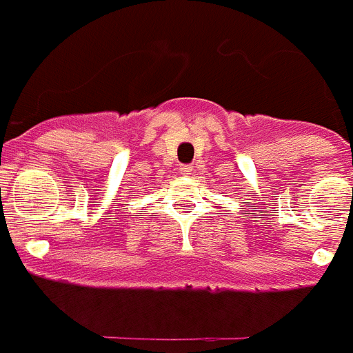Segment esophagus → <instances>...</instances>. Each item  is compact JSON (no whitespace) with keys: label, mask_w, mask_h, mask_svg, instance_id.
<instances>
[{"label":"esophagus","mask_w":353,"mask_h":353,"mask_svg":"<svg viewBox=\"0 0 353 353\" xmlns=\"http://www.w3.org/2000/svg\"><path fill=\"white\" fill-rule=\"evenodd\" d=\"M191 171H192L191 164H183V166H180V173H182L183 176H187V174H191Z\"/></svg>","instance_id":"1"}]
</instances>
